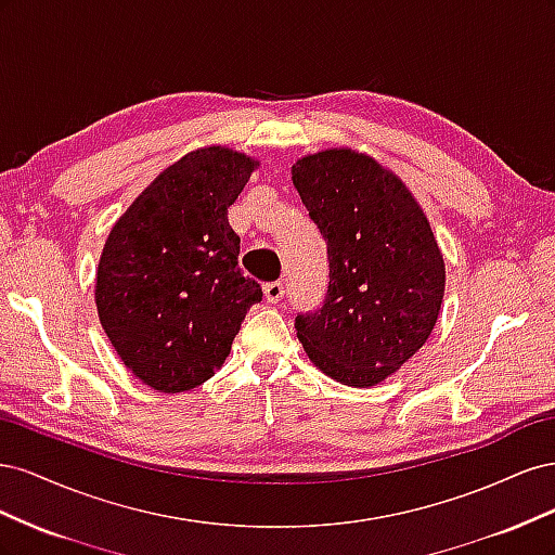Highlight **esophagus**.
<instances>
[{
  "label": "esophagus",
  "mask_w": 555,
  "mask_h": 555,
  "mask_svg": "<svg viewBox=\"0 0 555 555\" xmlns=\"http://www.w3.org/2000/svg\"><path fill=\"white\" fill-rule=\"evenodd\" d=\"M263 296H266L268 304H278V300L284 296V284L282 282L263 284Z\"/></svg>",
  "instance_id": "34e87169"
}]
</instances>
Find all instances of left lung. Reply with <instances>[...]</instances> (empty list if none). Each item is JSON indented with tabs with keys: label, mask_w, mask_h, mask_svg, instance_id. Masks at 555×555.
Returning <instances> with one entry per match:
<instances>
[{
	"label": "left lung",
	"mask_w": 555,
	"mask_h": 555,
	"mask_svg": "<svg viewBox=\"0 0 555 555\" xmlns=\"http://www.w3.org/2000/svg\"><path fill=\"white\" fill-rule=\"evenodd\" d=\"M294 188L328 245L324 306L296 317L308 359L331 379L375 386L430 338L444 257L424 208L391 169L351 147L296 159Z\"/></svg>",
	"instance_id": "obj_1"
}]
</instances>
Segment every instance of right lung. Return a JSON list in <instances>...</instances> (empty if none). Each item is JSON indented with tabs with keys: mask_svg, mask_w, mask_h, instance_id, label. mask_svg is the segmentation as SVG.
I'll return each instance as SVG.
<instances>
[{
	"mask_svg": "<svg viewBox=\"0 0 555 555\" xmlns=\"http://www.w3.org/2000/svg\"><path fill=\"white\" fill-rule=\"evenodd\" d=\"M259 162L227 145L182 155L131 201L108 233L94 300L113 349L159 393L220 371L261 287L238 268L227 210Z\"/></svg>",
	"mask_w": 555,
	"mask_h": 555,
	"instance_id": "add662e5",
	"label": "right lung"
}]
</instances>
